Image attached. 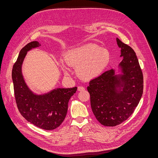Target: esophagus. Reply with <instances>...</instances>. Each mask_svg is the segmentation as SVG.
Returning <instances> with one entry per match:
<instances>
[{
  "label": "esophagus",
  "instance_id": "1",
  "mask_svg": "<svg viewBox=\"0 0 158 158\" xmlns=\"http://www.w3.org/2000/svg\"><path fill=\"white\" fill-rule=\"evenodd\" d=\"M78 91H84L85 90V88L82 86H78Z\"/></svg>",
  "mask_w": 158,
  "mask_h": 158
}]
</instances>
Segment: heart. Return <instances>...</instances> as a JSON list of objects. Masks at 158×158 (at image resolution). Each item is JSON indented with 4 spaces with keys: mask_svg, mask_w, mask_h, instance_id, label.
Here are the masks:
<instances>
[{
    "mask_svg": "<svg viewBox=\"0 0 158 158\" xmlns=\"http://www.w3.org/2000/svg\"><path fill=\"white\" fill-rule=\"evenodd\" d=\"M66 63L72 67H77L81 78L91 80L98 77L107 68L110 61L109 51L94 44H88L69 50L65 55ZM61 66L66 74L70 70L63 61Z\"/></svg>",
    "mask_w": 158,
    "mask_h": 158,
    "instance_id": "obj_1",
    "label": "heart"
}]
</instances>
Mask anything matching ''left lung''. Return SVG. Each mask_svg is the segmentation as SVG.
Returning <instances> with one entry per match:
<instances>
[{
    "label": "left lung",
    "mask_w": 158,
    "mask_h": 158,
    "mask_svg": "<svg viewBox=\"0 0 158 158\" xmlns=\"http://www.w3.org/2000/svg\"><path fill=\"white\" fill-rule=\"evenodd\" d=\"M123 60L122 74L113 69L90 80L87 89L94 114L102 125L114 127L126 121L139 103L143 94V74L135 51L117 38Z\"/></svg>",
    "instance_id": "1"
}]
</instances>
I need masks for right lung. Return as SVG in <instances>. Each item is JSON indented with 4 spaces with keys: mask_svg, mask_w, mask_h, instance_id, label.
I'll return each mask as SVG.
<instances>
[{
    "mask_svg": "<svg viewBox=\"0 0 158 158\" xmlns=\"http://www.w3.org/2000/svg\"><path fill=\"white\" fill-rule=\"evenodd\" d=\"M41 46L31 41L21 49L14 63L12 78L14 96L20 114L33 125L50 131L59 127L64 120L69 99L76 93L77 87L56 88L43 95L33 94L26 85L22 73V65L28 51Z\"/></svg>",
    "mask_w": 158,
    "mask_h": 158,
    "instance_id": "add662e5",
    "label": "right lung"
}]
</instances>
